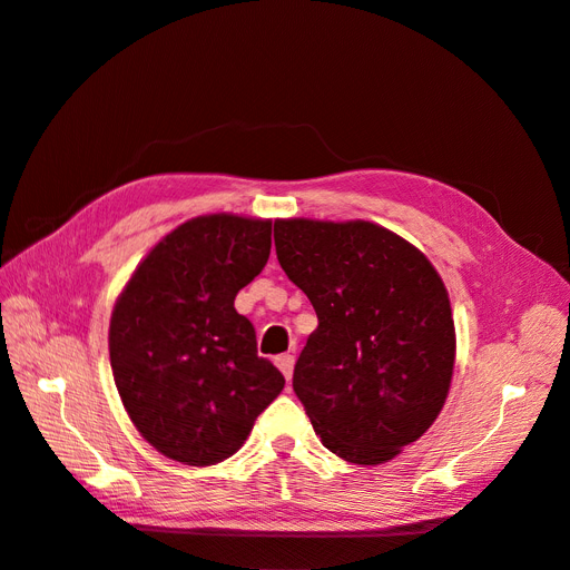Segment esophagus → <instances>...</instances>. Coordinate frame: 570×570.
<instances>
[{
  "label": "esophagus",
  "instance_id": "esophagus-1",
  "mask_svg": "<svg viewBox=\"0 0 570 570\" xmlns=\"http://www.w3.org/2000/svg\"><path fill=\"white\" fill-rule=\"evenodd\" d=\"M275 366L281 368V373L285 375V381H292V371H295V356H292V354L275 356Z\"/></svg>",
  "mask_w": 570,
  "mask_h": 570
}]
</instances>
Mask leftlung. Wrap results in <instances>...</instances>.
<instances>
[{
	"mask_svg": "<svg viewBox=\"0 0 570 570\" xmlns=\"http://www.w3.org/2000/svg\"><path fill=\"white\" fill-rule=\"evenodd\" d=\"M287 278L318 327L292 387L323 446L358 465L394 459L435 423L454 373L446 287L428 256L371 220H275Z\"/></svg>",
	"mask_w": 570,
	"mask_h": 570,
	"instance_id": "1",
	"label": "left lung"
}]
</instances>
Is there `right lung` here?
<instances>
[{
  "mask_svg": "<svg viewBox=\"0 0 570 570\" xmlns=\"http://www.w3.org/2000/svg\"><path fill=\"white\" fill-rule=\"evenodd\" d=\"M271 220L206 214L149 249L109 323L114 383L132 425L164 456L214 465L233 456L285 387L256 354L235 297L268 262Z\"/></svg>",
  "mask_w": 570,
  "mask_h": 570,
  "instance_id": "1",
  "label": "right lung"
}]
</instances>
